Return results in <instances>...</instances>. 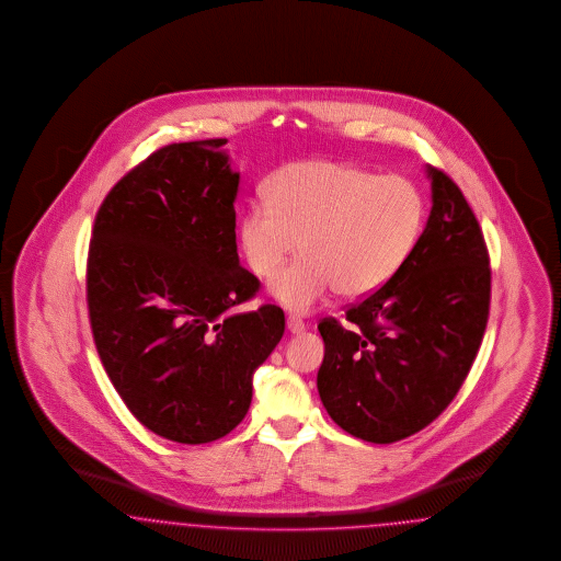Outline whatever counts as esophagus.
Returning <instances> with one entry per match:
<instances>
[{"instance_id": "1", "label": "esophagus", "mask_w": 561, "mask_h": 561, "mask_svg": "<svg viewBox=\"0 0 561 561\" xmlns=\"http://www.w3.org/2000/svg\"><path fill=\"white\" fill-rule=\"evenodd\" d=\"M286 328L290 334H302L305 332V321L298 317H288L286 319Z\"/></svg>"}]
</instances>
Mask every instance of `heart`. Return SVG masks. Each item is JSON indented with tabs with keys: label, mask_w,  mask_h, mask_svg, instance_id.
I'll list each match as a JSON object with an SVG mask.
<instances>
[{
	"label": "heart",
	"mask_w": 561,
	"mask_h": 561,
	"mask_svg": "<svg viewBox=\"0 0 561 561\" xmlns=\"http://www.w3.org/2000/svg\"><path fill=\"white\" fill-rule=\"evenodd\" d=\"M265 194L248 204L238 244L248 270L267 277L298 240L302 256L270 282L271 296L294 313L313 311L334 290L346 300L380 290L426 224L417 183L346 162H291L271 175Z\"/></svg>",
	"instance_id": "obj_1"
}]
</instances>
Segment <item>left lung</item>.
Returning a JSON list of instances; mask_svg holds the SVG:
<instances>
[{"instance_id": "obj_1", "label": "left lung", "mask_w": 561, "mask_h": 561, "mask_svg": "<svg viewBox=\"0 0 561 561\" xmlns=\"http://www.w3.org/2000/svg\"><path fill=\"white\" fill-rule=\"evenodd\" d=\"M432 210L401 271L321 319L317 390L330 417L360 440L390 445L432 424L470 374L489 321L491 265L478 219L445 171L427 167Z\"/></svg>"}]
</instances>
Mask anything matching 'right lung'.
I'll use <instances>...</instances> for the list:
<instances>
[{
	"label": "right lung",
	"mask_w": 561,
	"mask_h": 561,
	"mask_svg": "<svg viewBox=\"0 0 561 561\" xmlns=\"http://www.w3.org/2000/svg\"><path fill=\"white\" fill-rule=\"evenodd\" d=\"M225 144H171L139 162L102 202L88 256L102 365L137 422L181 445L244 420L252 374L286 328L275 305L236 311L261 282L240 265V173Z\"/></svg>",
	"instance_id": "add662e5"
}]
</instances>
